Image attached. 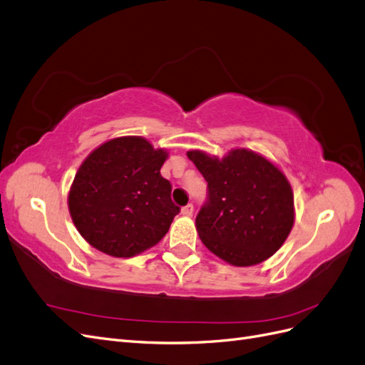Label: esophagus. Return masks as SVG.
Returning a JSON list of instances; mask_svg holds the SVG:
<instances>
[{
    "label": "esophagus",
    "mask_w": 365,
    "mask_h": 365,
    "mask_svg": "<svg viewBox=\"0 0 365 365\" xmlns=\"http://www.w3.org/2000/svg\"><path fill=\"white\" fill-rule=\"evenodd\" d=\"M193 210H195V207H193V204H187L185 207H182V215L184 216H192L193 215Z\"/></svg>",
    "instance_id": "34e87169"
}]
</instances>
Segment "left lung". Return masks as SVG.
Wrapping results in <instances>:
<instances>
[{
	"label": "left lung",
	"mask_w": 365,
	"mask_h": 365,
	"mask_svg": "<svg viewBox=\"0 0 365 365\" xmlns=\"http://www.w3.org/2000/svg\"><path fill=\"white\" fill-rule=\"evenodd\" d=\"M207 181V201L196 216L202 244L222 260L250 267L271 257L294 225V195L286 176L247 149L222 160L187 152Z\"/></svg>",
	"instance_id": "8db88e82"
}]
</instances>
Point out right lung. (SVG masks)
<instances>
[{
    "label": "right lung",
    "mask_w": 365,
    "mask_h": 365,
    "mask_svg": "<svg viewBox=\"0 0 365 365\" xmlns=\"http://www.w3.org/2000/svg\"><path fill=\"white\" fill-rule=\"evenodd\" d=\"M168 152L141 137L106 141L77 170L68 195L76 228L88 244L114 257L153 247L180 213L160 169Z\"/></svg>",
    "instance_id": "right-lung-1"
}]
</instances>
